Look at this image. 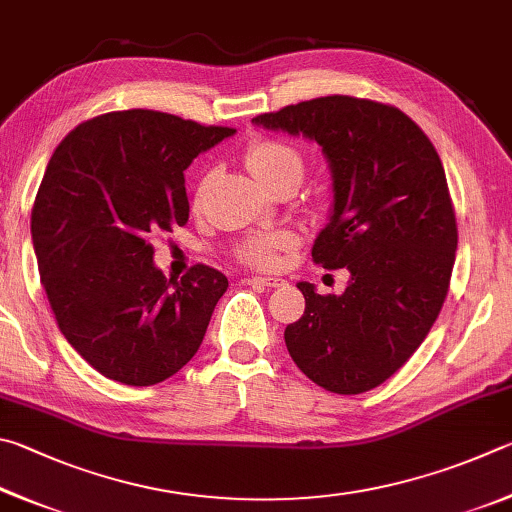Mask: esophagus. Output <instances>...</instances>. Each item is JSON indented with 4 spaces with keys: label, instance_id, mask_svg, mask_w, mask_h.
Returning <instances> with one entry per match:
<instances>
[{
    "label": "esophagus",
    "instance_id": "esophagus-1",
    "mask_svg": "<svg viewBox=\"0 0 512 512\" xmlns=\"http://www.w3.org/2000/svg\"><path fill=\"white\" fill-rule=\"evenodd\" d=\"M249 285H258V288H283L285 279H279V276H251V279H247Z\"/></svg>",
    "mask_w": 512,
    "mask_h": 512
}]
</instances>
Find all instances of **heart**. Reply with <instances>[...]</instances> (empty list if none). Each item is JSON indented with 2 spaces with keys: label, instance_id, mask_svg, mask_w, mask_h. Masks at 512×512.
<instances>
[{
  "label": "heart",
  "instance_id": "b5f03b06",
  "mask_svg": "<svg viewBox=\"0 0 512 512\" xmlns=\"http://www.w3.org/2000/svg\"><path fill=\"white\" fill-rule=\"evenodd\" d=\"M245 166L251 175L265 188L285 175L301 177L303 159L290 143L279 139H258L245 152ZM290 231H272L265 236H256L245 242L240 249V258L249 265L272 267L279 261V254L294 245Z\"/></svg>",
  "mask_w": 512,
  "mask_h": 512
}]
</instances>
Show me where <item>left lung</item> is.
<instances>
[{"label":"left lung","instance_id":"1","mask_svg":"<svg viewBox=\"0 0 512 512\" xmlns=\"http://www.w3.org/2000/svg\"><path fill=\"white\" fill-rule=\"evenodd\" d=\"M251 123L319 143L333 209L312 258L351 272L342 294L297 283L306 312L285 346L326 391H371L423 344L450 288L459 233L441 157L405 112L366 98L321 96Z\"/></svg>","mask_w":512,"mask_h":512}]
</instances>
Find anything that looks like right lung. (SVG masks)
<instances>
[{
  "label": "right lung",
  "instance_id": "1",
  "mask_svg": "<svg viewBox=\"0 0 512 512\" xmlns=\"http://www.w3.org/2000/svg\"><path fill=\"white\" fill-rule=\"evenodd\" d=\"M233 132L110 112L80 123L49 159L31 211L42 288L60 333L105 378L150 387L200 348L227 276L193 265L168 281L150 240L184 227V170Z\"/></svg>",
  "mask_w": 512,
  "mask_h": 512
}]
</instances>
